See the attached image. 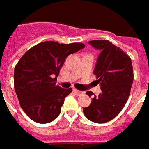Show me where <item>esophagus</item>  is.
Wrapping results in <instances>:
<instances>
[{
	"label": "esophagus",
	"instance_id": "obj_1",
	"mask_svg": "<svg viewBox=\"0 0 149 149\" xmlns=\"http://www.w3.org/2000/svg\"><path fill=\"white\" fill-rule=\"evenodd\" d=\"M74 93L76 95H81V94H83L84 93L82 91H79V90H77V89H74Z\"/></svg>",
	"mask_w": 149,
	"mask_h": 149
}]
</instances>
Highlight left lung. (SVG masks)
I'll return each instance as SVG.
<instances>
[{"label": "left lung", "mask_w": 149, "mask_h": 149, "mask_svg": "<svg viewBox=\"0 0 149 149\" xmlns=\"http://www.w3.org/2000/svg\"><path fill=\"white\" fill-rule=\"evenodd\" d=\"M89 44L100 54L93 70L102 93L93 97L89 106L83 108L90 121L104 123L116 118L127 102L134 80L130 57L119 47L108 40H93ZM89 97L93 93H86Z\"/></svg>", "instance_id": "8db88e82"}]
</instances>
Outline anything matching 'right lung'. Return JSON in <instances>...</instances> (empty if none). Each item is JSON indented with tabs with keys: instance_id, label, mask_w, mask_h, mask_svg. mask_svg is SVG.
Returning a JSON list of instances; mask_svg holds the SVG:
<instances>
[{
	"instance_id": "add662e5",
	"label": "right lung",
	"mask_w": 149,
	"mask_h": 149,
	"mask_svg": "<svg viewBox=\"0 0 149 149\" xmlns=\"http://www.w3.org/2000/svg\"><path fill=\"white\" fill-rule=\"evenodd\" d=\"M82 43L46 41L31 48L14 68V89L26 114L38 123L55 120L72 88L56 85V77L67 56L83 49Z\"/></svg>"
}]
</instances>
